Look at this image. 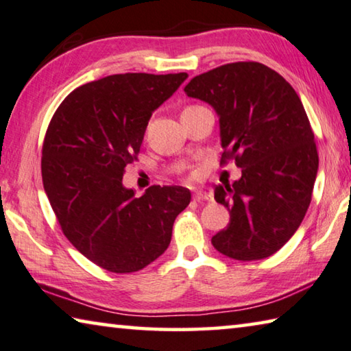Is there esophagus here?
Returning a JSON list of instances; mask_svg holds the SVG:
<instances>
[{
    "label": "esophagus",
    "mask_w": 351,
    "mask_h": 351,
    "mask_svg": "<svg viewBox=\"0 0 351 351\" xmlns=\"http://www.w3.org/2000/svg\"><path fill=\"white\" fill-rule=\"evenodd\" d=\"M193 199L196 200V202H206V200H213V196L208 193H204V191H196L194 193Z\"/></svg>",
    "instance_id": "esophagus-1"
}]
</instances>
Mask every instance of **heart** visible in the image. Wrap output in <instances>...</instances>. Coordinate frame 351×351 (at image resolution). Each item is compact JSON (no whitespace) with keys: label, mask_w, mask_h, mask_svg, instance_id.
Listing matches in <instances>:
<instances>
[{"label":"heart","mask_w":351,"mask_h":351,"mask_svg":"<svg viewBox=\"0 0 351 351\" xmlns=\"http://www.w3.org/2000/svg\"><path fill=\"white\" fill-rule=\"evenodd\" d=\"M186 108H188V107H186Z\"/></svg>","instance_id":"b5f03b06"}]
</instances>
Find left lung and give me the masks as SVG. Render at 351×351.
<instances>
[{
	"label": "left lung",
	"instance_id": "8db88e82",
	"mask_svg": "<svg viewBox=\"0 0 351 351\" xmlns=\"http://www.w3.org/2000/svg\"><path fill=\"white\" fill-rule=\"evenodd\" d=\"M189 97L208 102L219 117L221 163L234 160L241 179L215 188L230 223L211 238L217 252L255 261L280 250L311 202L319 155L305 108L277 71L258 62H234L193 77Z\"/></svg>",
	"mask_w": 351,
	"mask_h": 351
}]
</instances>
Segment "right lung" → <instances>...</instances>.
Masks as SVG:
<instances>
[{
	"mask_svg": "<svg viewBox=\"0 0 351 351\" xmlns=\"http://www.w3.org/2000/svg\"><path fill=\"white\" fill-rule=\"evenodd\" d=\"M186 77L125 73L80 85L62 101L46 130V196L68 241L108 272H136L157 260L191 200L183 186L154 185L136 197L123 185L152 112Z\"/></svg>",
	"mask_w": 351,
	"mask_h": 351,
	"instance_id": "1",
	"label": "right lung"
}]
</instances>
